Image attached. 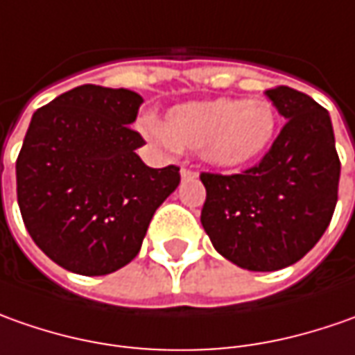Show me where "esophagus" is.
Here are the masks:
<instances>
[{"mask_svg":"<svg viewBox=\"0 0 355 355\" xmlns=\"http://www.w3.org/2000/svg\"><path fill=\"white\" fill-rule=\"evenodd\" d=\"M180 177H182V180H187V178H196L198 177V173H196V171H192V168L182 166V168H180Z\"/></svg>","mask_w":355,"mask_h":355,"instance_id":"obj_1","label":"esophagus"}]
</instances>
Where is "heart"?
<instances>
[{
    "label": "heart",
    "instance_id": "heart-1",
    "mask_svg": "<svg viewBox=\"0 0 355 355\" xmlns=\"http://www.w3.org/2000/svg\"><path fill=\"white\" fill-rule=\"evenodd\" d=\"M279 116L267 100L216 98L184 102L166 112L147 133L166 147L200 151L206 163L239 168L257 161L275 141Z\"/></svg>",
    "mask_w": 355,
    "mask_h": 355
}]
</instances>
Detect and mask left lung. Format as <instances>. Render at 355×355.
<instances>
[{
	"label": "left lung",
	"mask_w": 355,
	"mask_h": 355,
	"mask_svg": "<svg viewBox=\"0 0 355 355\" xmlns=\"http://www.w3.org/2000/svg\"><path fill=\"white\" fill-rule=\"evenodd\" d=\"M265 96L287 123L261 163L241 175H200L202 227L222 257L248 271H279L302 259L332 220L340 180L328 112L288 86Z\"/></svg>",
	"instance_id": "left-lung-1"
}]
</instances>
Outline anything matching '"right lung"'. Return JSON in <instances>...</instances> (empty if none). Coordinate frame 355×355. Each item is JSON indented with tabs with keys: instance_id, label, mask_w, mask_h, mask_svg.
Returning <instances> with one entry per match:
<instances>
[{
	"instance_id": "add662e5",
	"label": "right lung",
	"mask_w": 355,
	"mask_h": 355,
	"mask_svg": "<svg viewBox=\"0 0 355 355\" xmlns=\"http://www.w3.org/2000/svg\"><path fill=\"white\" fill-rule=\"evenodd\" d=\"M143 98L84 84L33 114L17 157V202L33 241L78 275H107L141 250L155 210L180 182L151 168L129 128Z\"/></svg>"
}]
</instances>
